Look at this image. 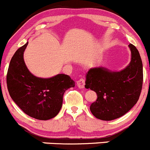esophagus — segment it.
Wrapping results in <instances>:
<instances>
[{
  "label": "esophagus",
  "mask_w": 150,
  "mask_h": 150,
  "mask_svg": "<svg viewBox=\"0 0 150 150\" xmlns=\"http://www.w3.org/2000/svg\"><path fill=\"white\" fill-rule=\"evenodd\" d=\"M85 80L84 79H80L77 81V86L78 88L80 89H83L85 88Z\"/></svg>",
  "instance_id": "obj_1"
}]
</instances>
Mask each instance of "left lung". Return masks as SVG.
<instances>
[{
	"label": "left lung",
	"mask_w": 150,
	"mask_h": 150,
	"mask_svg": "<svg viewBox=\"0 0 150 150\" xmlns=\"http://www.w3.org/2000/svg\"><path fill=\"white\" fill-rule=\"evenodd\" d=\"M131 61L120 71L103 67L91 68L86 74L85 88L97 94L90 107L93 115L111 121L126 114L138 102L143 84V65L138 49L129 44Z\"/></svg>",
	"instance_id": "obj_1"
}]
</instances>
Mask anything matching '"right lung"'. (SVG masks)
Segmentation results:
<instances>
[{"label": "right lung", "mask_w": 150, "mask_h": 150, "mask_svg": "<svg viewBox=\"0 0 150 150\" xmlns=\"http://www.w3.org/2000/svg\"><path fill=\"white\" fill-rule=\"evenodd\" d=\"M27 45L28 42L18 48L10 61L7 88L12 100L25 114L39 120H48L59 113L64 93L74 88L75 82L63 74L51 78L33 75L23 59Z\"/></svg>", "instance_id": "add662e5"}]
</instances>
